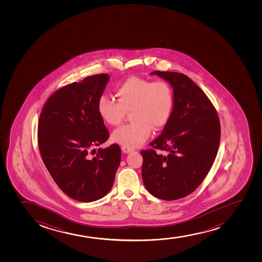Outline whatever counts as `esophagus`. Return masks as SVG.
<instances>
[{
  "instance_id": "esophagus-1",
  "label": "esophagus",
  "mask_w": 262,
  "mask_h": 262,
  "mask_svg": "<svg viewBox=\"0 0 262 262\" xmlns=\"http://www.w3.org/2000/svg\"><path fill=\"white\" fill-rule=\"evenodd\" d=\"M121 149H122L124 153L126 154L131 153V152H134V151H135V149L132 148V147H127V146H124V145L121 147Z\"/></svg>"
}]
</instances>
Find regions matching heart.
Segmentation results:
<instances>
[{"label": "heart", "mask_w": 262, "mask_h": 262, "mask_svg": "<svg viewBox=\"0 0 262 262\" xmlns=\"http://www.w3.org/2000/svg\"><path fill=\"white\" fill-rule=\"evenodd\" d=\"M115 93L117 99L102 95L98 102V111L110 126L120 125L131 111L134 121L115 130L114 142L130 147L143 144L154 129L165 126L171 115L174 97L170 84L163 79L152 81L132 77L119 84Z\"/></svg>", "instance_id": "1"}]
</instances>
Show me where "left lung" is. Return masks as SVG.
I'll use <instances>...</instances> for the list:
<instances>
[{"label":"left lung","instance_id":"left-lung-1","mask_svg":"<svg viewBox=\"0 0 262 262\" xmlns=\"http://www.w3.org/2000/svg\"><path fill=\"white\" fill-rule=\"evenodd\" d=\"M173 88L174 105L153 148L141 151L142 181L157 199L177 200L201 184L216 158L220 122L205 93L188 76L173 72H151ZM164 154H160V150Z\"/></svg>","mask_w":262,"mask_h":262}]
</instances>
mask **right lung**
Masks as SVG:
<instances>
[{"label":"right lung","instance_id":"1","mask_svg":"<svg viewBox=\"0 0 262 262\" xmlns=\"http://www.w3.org/2000/svg\"><path fill=\"white\" fill-rule=\"evenodd\" d=\"M109 78L105 73L89 76L58 89L39 117L37 139L42 162L63 192L84 203L110 191L120 163L119 145L94 149L109 137L98 111Z\"/></svg>","mask_w":262,"mask_h":262}]
</instances>
